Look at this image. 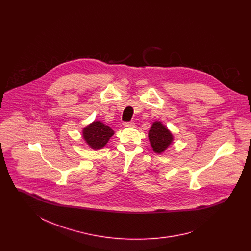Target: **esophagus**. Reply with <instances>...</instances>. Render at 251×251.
I'll return each mask as SVG.
<instances>
[{
  "label": "esophagus",
  "instance_id": "34e87169",
  "mask_svg": "<svg viewBox=\"0 0 251 251\" xmlns=\"http://www.w3.org/2000/svg\"><path fill=\"white\" fill-rule=\"evenodd\" d=\"M135 125H134V122H124L123 123V127L124 128H133Z\"/></svg>",
  "mask_w": 251,
  "mask_h": 251
}]
</instances>
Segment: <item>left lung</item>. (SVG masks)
I'll return each instance as SVG.
<instances>
[{
    "mask_svg": "<svg viewBox=\"0 0 251 251\" xmlns=\"http://www.w3.org/2000/svg\"><path fill=\"white\" fill-rule=\"evenodd\" d=\"M148 136L152 151L158 154L165 152L174 141L173 133L160 120H155L152 123Z\"/></svg>",
    "mask_w": 251,
    "mask_h": 251,
    "instance_id": "1",
    "label": "left lung"
}]
</instances>
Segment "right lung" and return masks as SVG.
Returning <instances> with one entry per match:
<instances>
[{"instance_id": "add662e5", "label": "right lung", "mask_w": 251, "mask_h": 251, "mask_svg": "<svg viewBox=\"0 0 251 251\" xmlns=\"http://www.w3.org/2000/svg\"><path fill=\"white\" fill-rule=\"evenodd\" d=\"M115 131L100 120H94L82 130L84 142L93 150H100L108 143Z\"/></svg>"}]
</instances>
